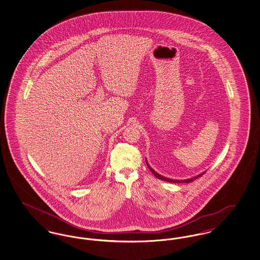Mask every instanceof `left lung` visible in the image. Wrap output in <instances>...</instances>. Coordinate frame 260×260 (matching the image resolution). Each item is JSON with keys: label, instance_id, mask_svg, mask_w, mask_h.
Wrapping results in <instances>:
<instances>
[{"label": "left lung", "instance_id": "obj_1", "mask_svg": "<svg viewBox=\"0 0 260 260\" xmlns=\"http://www.w3.org/2000/svg\"><path fill=\"white\" fill-rule=\"evenodd\" d=\"M147 164V162H146ZM147 167L149 168V170L152 172V173L157 177V178H159V179H161V180H164V181H167V182H173V183H183V182H185V183H189V182H192L194 179H196V178H198L200 176H202L204 173H201L200 175L198 176H196V177H193V178H190V179H185V180H173V179H170V178H167V177H165V176H161L160 175L159 173H156L153 169H151L150 168V166H149L148 164H147Z\"/></svg>", "mask_w": 260, "mask_h": 260}]
</instances>
